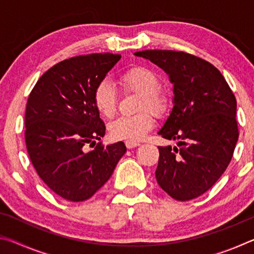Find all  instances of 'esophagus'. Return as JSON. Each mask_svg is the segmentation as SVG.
Here are the masks:
<instances>
[{"instance_id":"obj_1","label":"esophagus","mask_w":254,"mask_h":254,"mask_svg":"<svg viewBox=\"0 0 254 254\" xmlns=\"http://www.w3.org/2000/svg\"><path fill=\"white\" fill-rule=\"evenodd\" d=\"M126 145H127V149H133V148H135V147H139V145H140V143H133V142H126Z\"/></svg>"}]
</instances>
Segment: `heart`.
<instances>
[{
	"label": "heart",
	"instance_id": "obj_1",
	"mask_svg": "<svg viewBox=\"0 0 254 254\" xmlns=\"http://www.w3.org/2000/svg\"><path fill=\"white\" fill-rule=\"evenodd\" d=\"M120 83L126 93L141 94L137 104L140 113L117 119L110 124L109 131L114 140L136 143L144 139L154 126L152 114L148 111L161 118L169 111L170 101L168 95L159 88V77L148 67L136 66L127 70L120 77ZM93 102L96 110L104 118H113L117 113L118 93L107 81H102L94 89ZM147 109L149 110L147 111Z\"/></svg>",
	"mask_w": 254,
	"mask_h": 254
}]
</instances>
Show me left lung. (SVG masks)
<instances>
[{"mask_svg":"<svg viewBox=\"0 0 254 254\" xmlns=\"http://www.w3.org/2000/svg\"><path fill=\"white\" fill-rule=\"evenodd\" d=\"M156 64L174 84V107L158 132L180 147H158L156 178L177 200L203 195L224 174L239 139L236 100L221 71L194 55L174 50L134 54Z\"/></svg>","mask_w":254,"mask_h":254,"instance_id":"obj_1","label":"left lung"}]
</instances>
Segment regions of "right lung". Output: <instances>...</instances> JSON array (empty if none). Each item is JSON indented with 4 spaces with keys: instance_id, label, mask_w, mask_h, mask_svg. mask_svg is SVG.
Wrapping results in <instances>:
<instances>
[{
    "instance_id": "obj_1",
    "label": "right lung",
    "mask_w": 254,
    "mask_h": 254,
    "mask_svg": "<svg viewBox=\"0 0 254 254\" xmlns=\"http://www.w3.org/2000/svg\"><path fill=\"white\" fill-rule=\"evenodd\" d=\"M120 59L121 55L92 54L63 60L40 77L29 95L24 136L30 160L64 199L91 198L127 151L122 141L85 149L105 134L93 94Z\"/></svg>"
}]
</instances>
